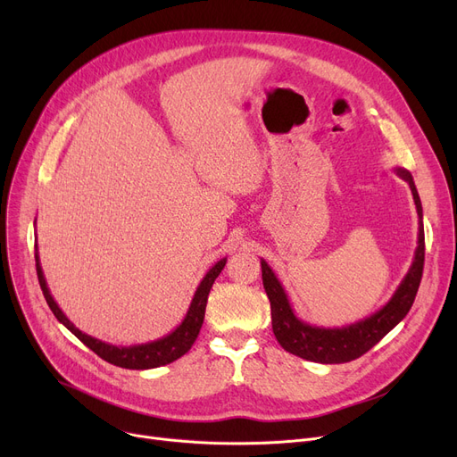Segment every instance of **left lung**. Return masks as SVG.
Returning <instances> with one entry per match:
<instances>
[{
	"label": "left lung",
	"mask_w": 457,
	"mask_h": 457,
	"mask_svg": "<svg viewBox=\"0 0 457 457\" xmlns=\"http://www.w3.org/2000/svg\"><path fill=\"white\" fill-rule=\"evenodd\" d=\"M395 172L398 178L410 183L419 214V241L411 267L403 276L398 289L395 291L391 300L370 317L343 328H319L300 320L295 315L283 285L269 267V262L265 259H261L262 285H265L272 311V329L283 350L291 352L302 359H307V361H315L322 365L348 363L357 357H361L374 345H378L398 322L403 320L407 313H410L424 269L422 204L413 176L407 172L405 168H395Z\"/></svg>",
	"instance_id": "8db88e82"
}]
</instances>
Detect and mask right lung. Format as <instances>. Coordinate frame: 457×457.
Instances as JSON below:
<instances>
[{
  "mask_svg": "<svg viewBox=\"0 0 457 457\" xmlns=\"http://www.w3.org/2000/svg\"><path fill=\"white\" fill-rule=\"evenodd\" d=\"M35 261H37V276H38V283H40V289L44 293V298L62 326H66L85 346H88L94 353H98L102 359H105L107 363L122 367V369H131V370H146V369H157V367L176 361V359L185 355L190 350V346L195 345L198 333L202 329V324H204L209 291H211L214 279L219 278V274L226 267L228 257L220 259L219 262H214V265L209 269V272L204 276L195 296H192V302L188 305L185 319L174 331L164 335V337H161V339L142 343V345H131V346H116L111 343H104L100 339L92 337V335L83 333L79 328L71 324L68 320V317L61 311V307L57 305V302L54 300L50 289H47V283H46V278H44V272L40 267L38 250L35 253Z\"/></svg>",
  "mask_w": 457,
  "mask_h": 457,
  "instance_id": "right-lung-1",
  "label": "right lung"
}]
</instances>
